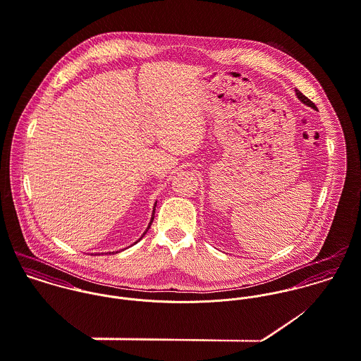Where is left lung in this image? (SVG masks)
Listing matches in <instances>:
<instances>
[{
	"label": "left lung",
	"instance_id": "obj_1",
	"mask_svg": "<svg viewBox=\"0 0 361 361\" xmlns=\"http://www.w3.org/2000/svg\"><path fill=\"white\" fill-rule=\"evenodd\" d=\"M296 95H298V98H299L303 104H306V105H309V106H312V108H316V106H314V104H313L307 97H305L299 90H296Z\"/></svg>",
	"mask_w": 361,
	"mask_h": 361
}]
</instances>
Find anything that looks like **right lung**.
Wrapping results in <instances>:
<instances>
[{
    "label": "right lung",
    "mask_w": 361,
    "mask_h": 361,
    "mask_svg": "<svg viewBox=\"0 0 361 361\" xmlns=\"http://www.w3.org/2000/svg\"><path fill=\"white\" fill-rule=\"evenodd\" d=\"M154 214H155V209H154V213H152V219H151V223H149V226H148V228H147V231H148V230H149V228H151V224H152V221H154ZM147 231H145V233H144V234H142V237H144V235H145V234H147ZM142 237H141V238H142ZM141 238H140V240H141ZM137 242H138V240H137Z\"/></svg>",
    "instance_id": "1"
}]
</instances>
